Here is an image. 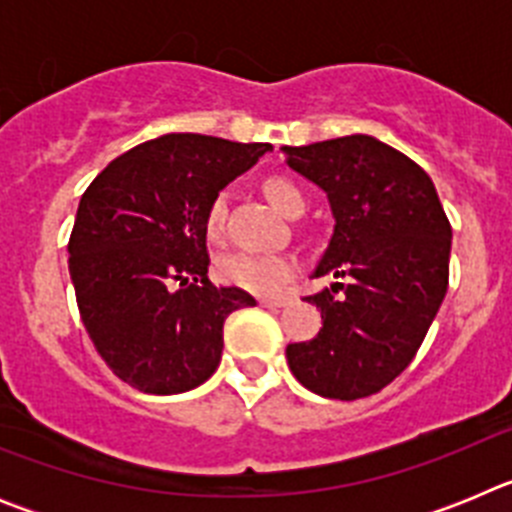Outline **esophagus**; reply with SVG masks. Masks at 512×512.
<instances>
[{"instance_id":"obj_1","label":"esophagus","mask_w":512,"mask_h":512,"mask_svg":"<svg viewBox=\"0 0 512 512\" xmlns=\"http://www.w3.org/2000/svg\"><path fill=\"white\" fill-rule=\"evenodd\" d=\"M259 305L261 307H284V305H289V297H261Z\"/></svg>"}]
</instances>
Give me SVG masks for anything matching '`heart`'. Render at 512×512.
Returning a JSON list of instances; mask_svg holds the SVG:
<instances>
[{
  "instance_id": "obj_1",
  "label": "heart",
  "mask_w": 512,
  "mask_h": 512,
  "mask_svg": "<svg viewBox=\"0 0 512 512\" xmlns=\"http://www.w3.org/2000/svg\"><path fill=\"white\" fill-rule=\"evenodd\" d=\"M261 192L269 205L287 217H297L305 210V197L300 187L282 176H269L261 184ZM205 233L210 241H220L225 235V197L217 194L205 212ZM297 274V261L287 253H233L220 261V277L233 287H241L253 295H277Z\"/></svg>"
}]
</instances>
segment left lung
<instances>
[{
	"label": "left lung",
	"instance_id": "1",
	"mask_svg": "<svg viewBox=\"0 0 512 512\" xmlns=\"http://www.w3.org/2000/svg\"><path fill=\"white\" fill-rule=\"evenodd\" d=\"M289 169L328 194L336 228L312 277L323 328L289 343L297 382L330 400H361L400 377L449 289L451 223L431 176L372 135L284 146Z\"/></svg>",
	"mask_w": 512,
	"mask_h": 512
}]
</instances>
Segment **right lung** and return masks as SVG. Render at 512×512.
I'll use <instances>...</instances> for the list:
<instances>
[{
    "label": "right lung",
    "instance_id": "obj_1",
    "mask_svg": "<svg viewBox=\"0 0 512 512\" xmlns=\"http://www.w3.org/2000/svg\"><path fill=\"white\" fill-rule=\"evenodd\" d=\"M269 143L169 133L117 156L81 194L69 271L97 354L148 395L200 387L223 356V323L256 305L207 277L205 212Z\"/></svg>",
    "mask_w": 512,
    "mask_h": 512
}]
</instances>
